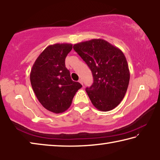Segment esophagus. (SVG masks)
Segmentation results:
<instances>
[{"instance_id":"esophagus-1","label":"esophagus","mask_w":160,"mask_h":160,"mask_svg":"<svg viewBox=\"0 0 160 160\" xmlns=\"http://www.w3.org/2000/svg\"><path fill=\"white\" fill-rule=\"evenodd\" d=\"M78 82H79V83H81V84H82V85H83V82H82V79H79V80H78Z\"/></svg>"}]
</instances>
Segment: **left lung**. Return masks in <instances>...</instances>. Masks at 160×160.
I'll list each match as a JSON object with an SVG mask.
<instances>
[{
	"label": "left lung",
	"instance_id": "8db88e82",
	"mask_svg": "<svg viewBox=\"0 0 160 160\" xmlns=\"http://www.w3.org/2000/svg\"><path fill=\"white\" fill-rule=\"evenodd\" d=\"M73 48L92 72L93 83L86 91L94 107L101 111L116 108L123 99L130 81L123 52L102 39L82 42Z\"/></svg>",
	"mask_w": 160,
	"mask_h": 160
}]
</instances>
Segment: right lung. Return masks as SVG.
<instances>
[{
	"label": "right lung",
	"mask_w": 160,
	"mask_h": 160,
	"mask_svg": "<svg viewBox=\"0 0 160 160\" xmlns=\"http://www.w3.org/2000/svg\"><path fill=\"white\" fill-rule=\"evenodd\" d=\"M72 44L57 43L44 49L32 65L30 82L40 103L54 113L69 108L77 91L82 87L72 80L65 67V59L72 49Z\"/></svg>",
	"instance_id": "right-lung-1"
}]
</instances>
